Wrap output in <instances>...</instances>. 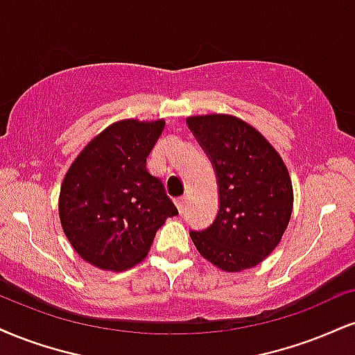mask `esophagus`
Returning <instances> with one entry per match:
<instances>
[{"label":"esophagus","instance_id":"obj_1","mask_svg":"<svg viewBox=\"0 0 355 355\" xmlns=\"http://www.w3.org/2000/svg\"><path fill=\"white\" fill-rule=\"evenodd\" d=\"M185 203H187V198L185 196H180V198H177L175 200V205H177V208H178V211H183L185 210Z\"/></svg>","mask_w":355,"mask_h":355}]
</instances>
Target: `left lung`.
Returning <instances> with one entry per match:
<instances>
[{
    "label": "left lung",
    "instance_id": "1",
    "mask_svg": "<svg viewBox=\"0 0 355 355\" xmlns=\"http://www.w3.org/2000/svg\"><path fill=\"white\" fill-rule=\"evenodd\" d=\"M187 123L215 168L220 191L215 221L190 232L191 241L220 270H250L288 228L294 200L288 168L275 147L234 115H193Z\"/></svg>",
    "mask_w": 355,
    "mask_h": 355
}]
</instances>
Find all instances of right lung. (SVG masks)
I'll return each mask as SVG.
<instances>
[{
    "label": "right lung",
    "instance_id": "right-lung-1",
    "mask_svg": "<svg viewBox=\"0 0 355 355\" xmlns=\"http://www.w3.org/2000/svg\"><path fill=\"white\" fill-rule=\"evenodd\" d=\"M164 127V119L115 122L85 145L64 177L62 230L80 258L99 270L135 266L157 230L178 215L164 183L145 165Z\"/></svg>",
    "mask_w": 355,
    "mask_h": 355
}]
</instances>
